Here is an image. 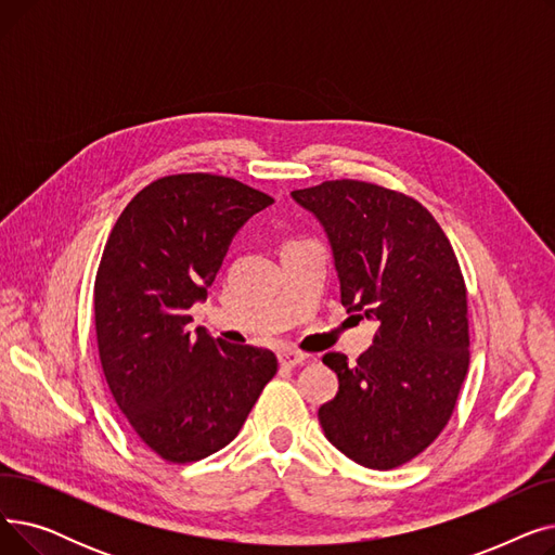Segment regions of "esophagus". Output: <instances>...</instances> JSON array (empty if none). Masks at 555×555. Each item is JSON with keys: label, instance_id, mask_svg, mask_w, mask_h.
Wrapping results in <instances>:
<instances>
[{"label": "esophagus", "instance_id": "34e87169", "mask_svg": "<svg viewBox=\"0 0 555 555\" xmlns=\"http://www.w3.org/2000/svg\"><path fill=\"white\" fill-rule=\"evenodd\" d=\"M306 360H308L306 353L293 351V348H285V351L279 353V364H281V366H287V369H295V366L304 364Z\"/></svg>", "mask_w": 555, "mask_h": 555}]
</instances>
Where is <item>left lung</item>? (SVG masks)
Returning <instances> with one entry per match:
<instances>
[{
	"mask_svg": "<svg viewBox=\"0 0 555 555\" xmlns=\"http://www.w3.org/2000/svg\"><path fill=\"white\" fill-rule=\"evenodd\" d=\"M293 199L326 231L344 308L377 322L356 364L324 356L339 391L319 406V423L364 468H398L448 425L468 373V299L454 249L423 204L383 186L335 180Z\"/></svg>",
	"mask_w": 555,
	"mask_h": 555,
	"instance_id": "8db88e82",
	"label": "left lung"
}]
</instances>
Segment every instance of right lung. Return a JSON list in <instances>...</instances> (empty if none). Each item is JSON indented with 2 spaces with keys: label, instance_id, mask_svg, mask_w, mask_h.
I'll list each match as a JSON object with an SVG mask.
<instances>
[{
  "label": "right lung",
  "instance_id": "1",
  "mask_svg": "<svg viewBox=\"0 0 555 555\" xmlns=\"http://www.w3.org/2000/svg\"><path fill=\"white\" fill-rule=\"evenodd\" d=\"M274 199L231 178L170 175L139 191L116 220L94 283L107 387L139 439L191 463L236 439L276 373L272 351L191 331L222 258Z\"/></svg>",
  "mask_w": 555,
  "mask_h": 555
}]
</instances>
